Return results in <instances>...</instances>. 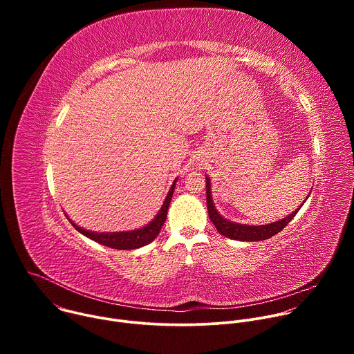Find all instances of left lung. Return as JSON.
<instances>
[{"label":"left lung","mask_w":354,"mask_h":354,"mask_svg":"<svg viewBox=\"0 0 354 354\" xmlns=\"http://www.w3.org/2000/svg\"><path fill=\"white\" fill-rule=\"evenodd\" d=\"M311 193V192H310ZM310 196V194H308ZM307 196V198H308ZM206 197H207V212H209V217L213 221L214 227L217 228V231L230 238V239H236V241H263V239H269L270 236L276 235L277 232H280L292 218L294 216L298 213V210L301 209V206L306 203H302L298 209H295L291 214H288L287 217L270 223V224H265V225H248V224H239V223H234L230 221L227 218H224L216 209L213 198H212V183H210V178L206 176Z\"/></svg>","instance_id":"1"}]
</instances>
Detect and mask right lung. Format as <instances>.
Segmentation results:
<instances>
[{"instance_id":"1","label":"right lung","mask_w":354,"mask_h":354,"mask_svg":"<svg viewBox=\"0 0 354 354\" xmlns=\"http://www.w3.org/2000/svg\"><path fill=\"white\" fill-rule=\"evenodd\" d=\"M178 182V178L174 180L164 203L160 209V212L157 213V216L151 220L148 224H145L141 228L137 230H131V231H120V232H96V231H89L85 230L80 225H77L74 221L70 220V217L66 214V217L68 218V221L71 223V225L82 235H85L86 238L97 242V243H102L105 246L113 248V249H120V250H129V249H137L141 248L144 245H148L149 242H153L157 235L160 234L165 220H167V213H168V207L171 203V198L175 190V185Z\"/></svg>"}]
</instances>
